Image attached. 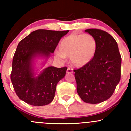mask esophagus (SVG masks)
Masks as SVG:
<instances>
[{
	"label": "esophagus",
	"instance_id": "1",
	"mask_svg": "<svg viewBox=\"0 0 131 131\" xmlns=\"http://www.w3.org/2000/svg\"><path fill=\"white\" fill-rule=\"evenodd\" d=\"M67 73H73V69H72V68H71L70 67H68V68H67Z\"/></svg>",
	"mask_w": 131,
	"mask_h": 131
}]
</instances>
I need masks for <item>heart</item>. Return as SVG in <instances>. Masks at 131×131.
<instances>
[{"instance_id": "obj_1", "label": "heart", "mask_w": 131, "mask_h": 131, "mask_svg": "<svg viewBox=\"0 0 131 131\" xmlns=\"http://www.w3.org/2000/svg\"><path fill=\"white\" fill-rule=\"evenodd\" d=\"M97 42L92 35L88 34H72L64 38L59 45L56 56L61 59L70 57L75 67H82L92 60L96 53Z\"/></svg>"}]
</instances>
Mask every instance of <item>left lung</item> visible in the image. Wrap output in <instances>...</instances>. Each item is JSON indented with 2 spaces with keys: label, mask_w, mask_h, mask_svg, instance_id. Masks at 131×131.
<instances>
[{
  "label": "left lung",
  "mask_w": 131,
  "mask_h": 131,
  "mask_svg": "<svg viewBox=\"0 0 131 131\" xmlns=\"http://www.w3.org/2000/svg\"><path fill=\"white\" fill-rule=\"evenodd\" d=\"M85 31L95 38L97 49L89 63L74 70L77 91L84 102L97 104L109 99L119 83L121 56L117 42L108 33L94 28Z\"/></svg>",
  "instance_id": "left-lung-1"
}]
</instances>
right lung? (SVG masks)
I'll return each instance as SVG.
<instances>
[{"mask_svg":"<svg viewBox=\"0 0 131 131\" xmlns=\"http://www.w3.org/2000/svg\"><path fill=\"white\" fill-rule=\"evenodd\" d=\"M68 31L40 29L31 32L18 43L13 56L10 80L20 100L37 106L52 102L56 85L65 76L67 67H49L39 76L34 77L33 59L37 56L49 57L61 38Z\"/></svg>","mask_w":131,"mask_h":131,"instance_id":"1","label":"right lung"}]
</instances>
